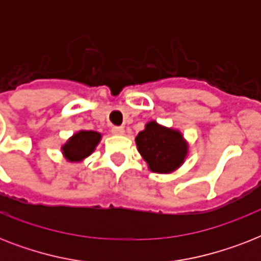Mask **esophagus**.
<instances>
[{
	"mask_svg": "<svg viewBox=\"0 0 261 261\" xmlns=\"http://www.w3.org/2000/svg\"><path fill=\"white\" fill-rule=\"evenodd\" d=\"M112 134L115 135H123L126 131H124V127H112Z\"/></svg>",
	"mask_w": 261,
	"mask_h": 261,
	"instance_id": "esophagus-1",
	"label": "esophagus"
}]
</instances>
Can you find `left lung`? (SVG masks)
Masks as SVG:
<instances>
[{"label":"left lung","instance_id":"1","mask_svg":"<svg viewBox=\"0 0 261 261\" xmlns=\"http://www.w3.org/2000/svg\"><path fill=\"white\" fill-rule=\"evenodd\" d=\"M139 154L149 171L169 174L177 171L188 157L190 145L181 131L150 120L135 137Z\"/></svg>","mask_w":261,"mask_h":261}]
</instances>
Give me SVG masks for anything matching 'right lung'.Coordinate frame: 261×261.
Listing matches in <instances>:
<instances>
[{
  "instance_id": "right-lung-1",
  "label": "right lung",
  "mask_w": 261,
  "mask_h": 261,
  "mask_svg": "<svg viewBox=\"0 0 261 261\" xmlns=\"http://www.w3.org/2000/svg\"><path fill=\"white\" fill-rule=\"evenodd\" d=\"M102 135L97 131L80 130L71 135L61 146L63 159L69 163H83L89 157L101 141Z\"/></svg>"
}]
</instances>
